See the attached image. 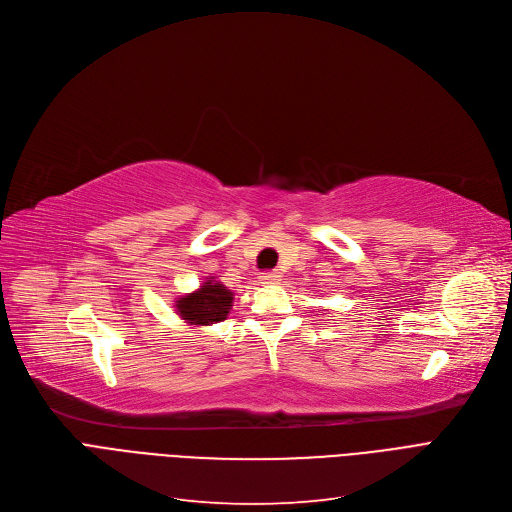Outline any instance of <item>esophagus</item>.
Returning a JSON list of instances; mask_svg holds the SVG:
<instances>
[{
  "instance_id": "34e87169",
  "label": "esophagus",
  "mask_w": 512,
  "mask_h": 512,
  "mask_svg": "<svg viewBox=\"0 0 512 512\" xmlns=\"http://www.w3.org/2000/svg\"><path fill=\"white\" fill-rule=\"evenodd\" d=\"M281 281V275L277 271H271V273H262L260 275V283L262 285H271V283H279Z\"/></svg>"
}]
</instances>
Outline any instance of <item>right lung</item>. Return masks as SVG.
Segmentation results:
<instances>
[{"instance_id": "obj_1", "label": "right lung", "mask_w": 512, "mask_h": 512, "mask_svg": "<svg viewBox=\"0 0 512 512\" xmlns=\"http://www.w3.org/2000/svg\"><path fill=\"white\" fill-rule=\"evenodd\" d=\"M233 308V291L227 289L216 277H206V281L191 294L175 298V310L179 319L189 327H208L225 321Z\"/></svg>"}]
</instances>
